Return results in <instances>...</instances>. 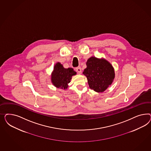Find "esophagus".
<instances>
[{"mask_svg":"<svg viewBox=\"0 0 151 151\" xmlns=\"http://www.w3.org/2000/svg\"><path fill=\"white\" fill-rule=\"evenodd\" d=\"M76 71L78 73H80L82 72V70H81V68L80 67H78V68H76Z\"/></svg>","mask_w":151,"mask_h":151,"instance_id":"1","label":"esophagus"}]
</instances>
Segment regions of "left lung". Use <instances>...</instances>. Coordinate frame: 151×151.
Returning a JSON list of instances; mask_svg holds the SVG:
<instances>
[{
  "label": "left lung",
  "mask_w": 151,
  "mask_h": 151,
  "mask_svg": "<svg viewBox=\"0 0 151 151\" xmlns=\"http://www.w3.org/2000/svg\"><path fill=\"white\" fill-rule=\"evenodd\" d=\"M86 66L83 74L87 78L90 88L97 92L105 91L114 80L112 65L104 59L92 56L87 60Z\"/></svg>",
  "instance_id": "8db88e82"
}]
</instances>
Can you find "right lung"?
Listing matches in <instances>:
<instances>
[{"instance_id": "obj_1", "label": "right lung", "mask_w": 151, "mask_h": 151, "mask_svg": "<svg viewBox=\"0 0 151 151\" xmlns=\"http://www.w3.org/2000/svg\"><path fill=\"white\" fill-rule=\"evenodd\" d=\"M76 74V72L73 69H65L62 64L57 63L51 74V82L55 87L65 90L68 87V83L72 76Z\"/></svg>"}]
</instances>
